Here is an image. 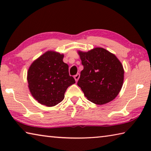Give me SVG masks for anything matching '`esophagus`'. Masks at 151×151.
Here are the masks:
<instances>
[{
    "label": "esophagus",
    "instance_id": "obj_1",
    "mask_svg": "<svg viewBox=\"0 0 151 151\" xmlns=\"http://www.w3.org/2000/svg\"><path fill=\"white\" fill-rule=\"evenodd\" d=\"M74 78H75V81L77 82L78 81L79 78H80V75H79L78 73L76 74V75L75 76H74Z\"/></svg>",
    "mask_w": 151,
    "mask_h": 151
}]
</instances>
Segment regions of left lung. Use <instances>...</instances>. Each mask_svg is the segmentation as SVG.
Here are the masks:
<instances>
[{"instance_id":"left-lung-1","label":"left lung","mask_w":151,"mask_h":151,"mask_svg":"<svg viewBox=\"0 0 151 151\" xmlns=\"http://www.w3.org/2000/svg\"><path fill=\"white\" fill-rule=\"evenodd\" d=\"M84 68L77 85L88 101L99 105L116 98L124 81V68L115 55L103 48L78 50Z\"/></svg>"}]
</instances>
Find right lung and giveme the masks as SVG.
I'll return each mask as SVG.
<instances>
[{"label":"right lung","mask_w":151,"mask_h":151,"mask_svg":"<svg viewBox=\"0 0 151 151\" xmlns=\"http://www.w3.org/2000/svg\"><path fill=\"white\" fill-rule=\"evenodd\" d=\"M64 55L48 50L36 59L28 70L27 81L32 96L38 103L54 106L65 98L68 86L75 83L68 73Z\"/></svg>","instance_id":"add662e5"}]
</instances>
